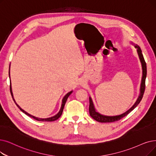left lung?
<instances>
[{
	"instance_id": "left-lung-1",
	"label": "left lung",
	"mask_w": 156,
	"mask_h": 156,
	"mask_svg": "<svg viewBox=\"0 0 156 156\" xmlns=\"http://www.w3.org/2000/svg\"><path fill=\"white\" fill-rule=\"evenodd\" d=\"M135 48L137 49V52L138 54V56L140 60V62L142 66V70H143V75H142V79H141V87H140V96L136 101V102L134 103V105L130 108L129 110L125 112L123 114H121L120 115L117 116H105L103 115H101L98 112H97L95 110L91 98H89V113L90 115L94 119L96 120L98 122H113L118 121L120 120L121 119H122L123 117L127 116V115L131 111H133L135 108H136L138 104L140 103L141 100L143 98L145 89V79L147 76V66H146V62L145 61V59L144 58L143 54H142L141 48H140V46L138 45L135 46Z\"/></svg>"
}]
</instances>
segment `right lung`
<instances>
[{
    "mask_svg": "<svg viewBox=\"0 0 156 156\" xmlns=\"http://www.w3.org/2000/svg\"><path fill=\"white\" fill-rule=\"evenodd\" d=\"M10 92H11V96H12V99H13V101H15V104L16 105V106L19 108V109H20V110H21L22 112H23L25 114H26L27 115H28L29 117H31V118H32V119H35V120H38V121L51 122V121H55V120H57V119H58L60 116H61V115H62V112H63V110H64V105H65V103H66V101H67V98H68V97L69 96V95L72 93V92H73V91H71V92H68V93H67V94L66 95V96L64 97V98H63V99H62V103L61 108H60V110L59 112H58L57 115H55V116L51 117H50V118H47V119H40V118L36 117H34V116L31 115H30L29 113H28L27 112H25V111H24L23 109H22V108H20V106L16 104V103L15 102V100L14 99V98H13L12 92V90H11V84H10Z\"/></svg>",
    "mask_w": 156,
    "mask_h": 156,
    "instance_id": "right-lung-1",
    "label": "right lung"
}]
</instances>
